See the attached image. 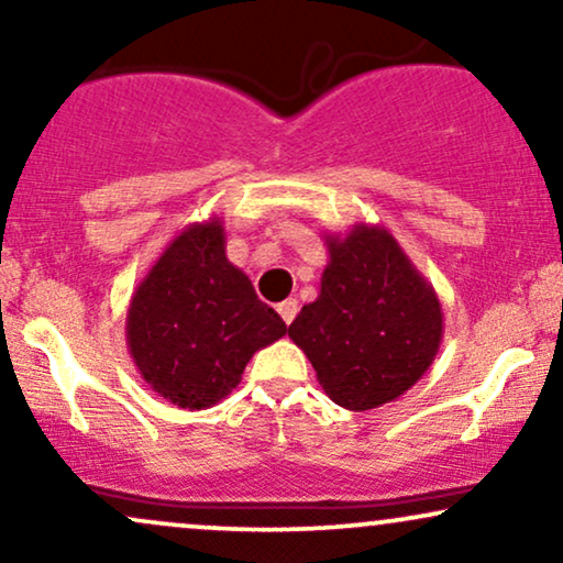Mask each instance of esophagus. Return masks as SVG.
<instances>
[{
	"instance_id": "esophagus-1",
	"label": "esophagus",
	"mask_w": 563,
	"mask_h": 563,
	"mask_svg": "<svg viewBox=\"0 0 563 563\" xmlns=\"http://www.w3.org/2000/svg\"><path fill=\"white\" fill-rule=\"evenodd\" d=\"M277 312H280L283 322L290 325V322H294V318H296V312H299V303H296V299H286V301L277 303Z\"/></svg>"
}]
</instances>
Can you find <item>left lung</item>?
Listing matches in <instances>:
<instances>
[{"label": "left lung", "mask_w": 563, "mask_h": 563, "mask_svg": "<svg viewBox=\"0 0 563 563\" xmlns=\"http://www.w3.org/2000/svg\"><path fill=\"white\" fill-rule=\"evenodd\" d=\"M325 245L320 296L303 303L288 335L335 405L373 410L402 397L434 363L442 303L386 228L360 222L325 235Z\"/></svg>", "instance_id": "8db88e82"}]
</instances>
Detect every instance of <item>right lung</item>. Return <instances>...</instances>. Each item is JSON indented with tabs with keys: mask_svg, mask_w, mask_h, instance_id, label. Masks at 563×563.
<instances>
[{
	"mask_svg": "<svg viewBox=\"0 0 563 563\" xmlns=\"http://www.w3.org/2000/svg\"><path fill=\"white\" fill-rule=\"evenodd\" d=\"M224 243L219 217L187 224L129 301V354L145 384L183 410L222 402L249 360L288 331Z\"/></svg>",
	"mask_w": 563,
	"mask_h": 563,
	"instance_id": "1",
	"label": "right lung"
}]
</instances>
